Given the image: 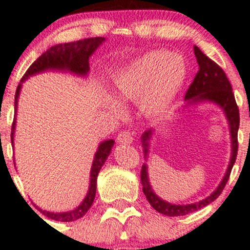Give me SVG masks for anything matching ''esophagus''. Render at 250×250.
Here are the masks:
<instances>
[{"instance_id": "34e87169", "label": "esophagus", "mask_w": 250, "mask_h": 250, "mask_svg": "<svg viewBox=\"0 0 250 250\" xmlns=\"http://www.w3.org/2000/svg\"><path fill=\"white\" fill-rule=\"evenodd\" d=\"M117 140L121 143V144H130L133 142L132 133L129 130H122V132L118 133Z\"/></svg>"}]
</instances>
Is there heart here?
<instances>
[{
  "instance_id": "1",
  "label": "heart",
  "mask_w": 250,
  "mask_h": 250,
  "mask_svg": "<svg viewBox=\"0 0 250 250\" xmlns=\"http://www.w3.org/2000/svg\"><path fill=\"white\" fill-rule=\"evenodd\" d=\"M187 78V66L179 56L152 51L135 58L113 79V91L122 103H138L147 115L169 107ZM121 113V108L112 106Z\"/></svg>"
}]
</instances>
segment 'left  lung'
<instances>
[{"label": "left lung", "instance_id": "left-lung-1", "mask_svg": "<svg viewBox=\"0 0 250 250\" xmlns=\"http://www.w3.org/2000/svg\"><path fill=\"white\" fill-rule=\"evenodd\" d=\"M194 53L195 57H197L198 64H199V71L195 74L194 81L192 82V84H190L188 90H187L186 98L184 99L189 101V103L190 101L197 103V101L209 100L221 106V108L226 113V117L229 123V129H231L232 156L226 174H225L220 186L217 187V189L210 197L203 199L202 202L189 205H174L160 199L152 192L151 186L149 183V177H147L146 166L143 165L142 172H140L143 192H144L149 204L157 212L166 215V216H183V215H188L190 212H194L197 210L202 209V208L207 207L208 204L214 202L216 198H219V195L221 194L225 186H226L227 181H229L232 167H233L234 162H236L237 151H238V138L237 137H238L239 128V110L238 106H237L236 99H234V94L232 91L231 83H229L224 69L216 62H214L211 58L208 57L205 53H203L202 50L197 47V46L194 47ZM150 135H151V130H146L142 137L145 155L147 154V146H149L147 140L150 139Z\"/></svg>", "mask_w": 250, "mask_h": 250}]
</instances>
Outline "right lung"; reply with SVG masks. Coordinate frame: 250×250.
Masks as SVG:
<instances>
[{"mask_svg":"<svg viewBox=\"0 0 250 250\" xmlns=\"http://www.w3.org/2000/svg\"><path fill=\"white\" fill-rule=\"evenodd\" d=\"M105 41V38H86L82 39L78 41H72V42L60 43V45H55L52 47L48 48L46 52H43L38 60L31 64L28 68V71L24 73L21 82L25 81L28 77L33 76V74L39 73V72L46 71V69H66V71L73 72L76 74H86L89 71V57L93 55L94 51L99 47L101 42ZM21 84H19L18 88L16 90V96H14V110L17 111V104H18V96L19 91H21ZM14 125H16V120L12 123V133L11 139L13 143V132ZM113 140H105L101 143L99 146L98 151H96L95 157H94L93 166H91V173H90V186H89V192L86 194L85 199L83 200L81 205L77 209L72 210V211L67 212H48L42 211L43 215L51 220L61 222H71L76 221V220L81 219L84 215L88 212L90 207L93 205L94 199H95L96 193V179H98V174L100 172L101 167L105 164L106 159L110 155L111 147L113 146Z\"/></svg>","mask_w":250,"mask_h":250,"instance_id":"add662e5","label":"right lung"}]
</instances>
